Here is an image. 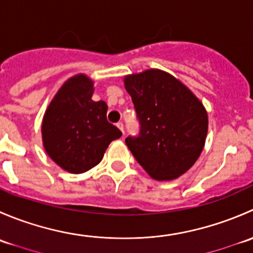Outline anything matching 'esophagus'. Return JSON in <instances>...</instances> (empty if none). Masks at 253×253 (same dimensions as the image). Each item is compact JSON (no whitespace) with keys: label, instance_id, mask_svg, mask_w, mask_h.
<instances>
[{"label":"esophagus","instance_id":"obj_1","mask_svg":"<svg viewBox=\"0 0 253 253\" xmlns=\"http://www.w3.org/2000/svg\"><path fill=\"white\" fill-rule=\"evenodd\" d=\"M116 126L119 127V128H120V131H121L122 133H124V124H122V122H117V124H116Z\"/></svg>","mask_w":253,"mask_h":253}]
</instances>
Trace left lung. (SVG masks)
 Wrapping results in <instances>:
<instances>
[{
	"mask_svg": "<svg viewBox=\"0 0 253 253\" xmlns=\"http://www.w3.org/2000/svg\"><path fill=\"white\" fill-rule=\"evenodd\" d=\"M125 88L139 122L138 136L125 142L138 164L158 181L185 174L205 147V106L187 86L159 70L127 76Z\"/></svg>",
	"mask_w": 253,
	"mask_h": 253,
	"instance_id": "8db88e82",
	"label": "left lung"
}]
</instances>
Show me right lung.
<instances>
[{
	"label": "right lung",
	"instance_id": "obj_1",
	"mask_svg": "<svg viewBox=\"0 0 253 253\" xmlns=\"http://www.w3.org/2000/svg\"><path fill=\"white\" fill-rule=\"evenodd\" d=\"M93 82L70 78L48 105L42 120V142L48 157L63 170L82 174L101 162L106 148L122 132L106 120L105 101H93Z\"/></svg>",
	"mask_w": 253,
	"mask_h": 253
}]
</instances>
